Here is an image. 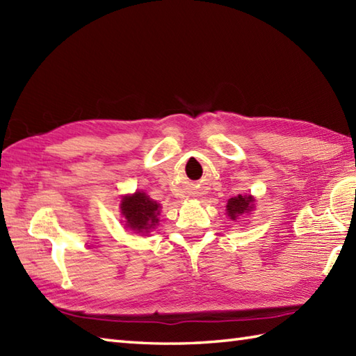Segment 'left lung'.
I'll use <instances>...</instances> for the list:
<instances>
[{
	"label": "left lung",
	"instance_id": "left-lung-1",
	"mask_svg": "<svg viewBox=\"0 0 356 356\" xmlns=\"http://www.w3.org/2000/svg\"><path fill=\"white\" fill-rule=\"evenodd\" d=\"M254 207V199L251 195H237V197H232L228 200V205H226V213L236 220L240 214H245L248 211H251Z\"/></svg>",
	"mask_w": 356,
	"mask_h": 356
}]
</instances>
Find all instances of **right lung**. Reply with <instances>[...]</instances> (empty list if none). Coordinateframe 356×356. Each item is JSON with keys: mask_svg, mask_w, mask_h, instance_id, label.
I'll use <instances>...</instances> for the list:
<instances>
[{"mask_svg": "<svg viewBox=\"0 0 356 356\" xmlns=\"http://www.w3.org/2000/svg\"><path fill=\"white\" fill-rule=\"evenodd\" d=\"M159 203L151 200L145 193L127 195L120 203V211L127 220V226L133 231L148 232L159 222Z\"/></svg>", "mask_w": 356, "mask_h": 356, "instance_id": "add662e5", "label": "right lung"}]
</instances>
